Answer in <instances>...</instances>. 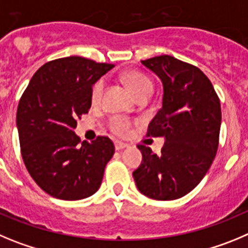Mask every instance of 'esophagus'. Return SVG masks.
<instances>
[{
  "label": "esophagus",
  "mask_w": 248,
  "mask_h": 248,
  "mask_svg": "<svg viewBox=\"0 0 248 248\" xmlns=\"http://www.w3.org/2000/svg\"><path fill=\"white\" fill-rule=\"evenodd\" d=\"M126 147H127V144L124 143V142H120V140H116V142H115L116 151H121V149L126 148Z\"/></svg>",
  "instance_id": "esophagus-1"
}]
</instances>
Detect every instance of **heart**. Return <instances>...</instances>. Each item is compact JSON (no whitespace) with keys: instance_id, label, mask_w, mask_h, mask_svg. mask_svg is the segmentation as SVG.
I'll list each match as a JSON object with an SVG mask.
<instances>
[{"instance_id":"b5f03b06","label":"heart","mask_w":248,"mask_h":248,"mask_svg":"<svg viewBox=\"0 0 248 248\" xmlns=\"http://www.w3.org/2000/svg\"><path fill=\"white\" fill-rule=\"evenodd\" d=\"M124 80L126 81V84L128 85V88L131 89V91L133 93L136 97H140L143 95H152L153 93V85H152V81L146 77L144 74L140 73V71L131 70L127 71L126 74L124 75ZM105 88V81L102 79L97 80L95 84L93 85L91 89V101L93 104H97L100 101L102 96V93H104ZM131 121L121 116H115L110 120V129L112 131L115 135L117 136H127L131 131Z\"/></svg>"}]
</instances>
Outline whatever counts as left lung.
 <instances>
[{
    "label": "left lung",
    "mask_w": 248,
    "mask_h": 248,
    "mask_svg": "<svg viewBox=\"0 0 248 248\" xmlns=\"http://www.w3.org/2000/svg\"><path fill=\"white\" fill-rule=\"evenodd\" d=\"M140 63L163 84L162 108L147 136L164 137L160 155L138 144L142 163L133 171L136 185L155 200H175L190 193L210 168L218 147L221 108L211 81L199 68L159 55Z\"/></svg>",
    "instance_id": "obj_1"
}]
</instances>
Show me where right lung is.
Returning <instances> with one entry per match:
<instances>
[{"label":"right lung","mask_w":248,"mask_h":248,"mask_svg":"<svg viewBox=\"0 0 248 248\" xmlns=\"http://www.w3.org/2000/svg\"><path fill=\"white\" fill-rule=\"evenodd\" d=\"M113 66L81 57L52 60L35 71L19 100L23 162L39 188L57 199H85L101 185L112 140L99 136L80 143L74 128L90 110L93 85Z\"/></svg>","instance_id":"1"}]
</instances>
